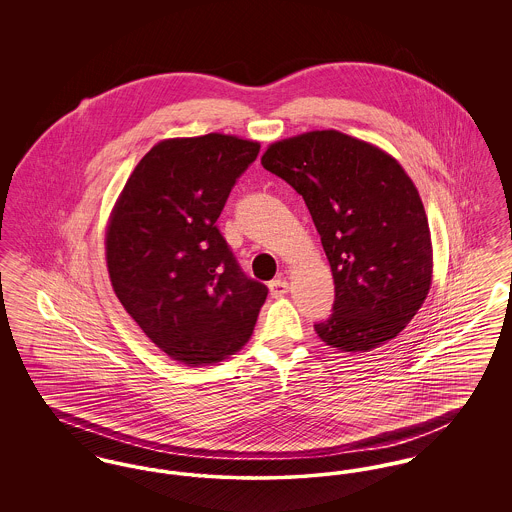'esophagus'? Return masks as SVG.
Instances as JSON below:
<instances>
[{
	"mask_svg": "<svg viewBox=\"0 0 512 512\" xmlns=\"http://www.w3.org/2000/svg\"><path fill=\"white\" fill-rule=\"evenodd\" d=\"M268 288H270V293H272L274 297H282V295H286L288 290H290V286H288V282H286L284 278L272 280V282L268 284Z\"/></svg>",
	"mask_w": 512,
	"mask_h": 512,
	"instance_id": "esophagus-1",
	"label": "esophagus"
}]
</instances>
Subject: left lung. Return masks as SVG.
Segmentation results:
<instances>
[{"mask_svg": "<svg viewBox=\"0 0 512 512\" xmlns=\"http://www.w3.org/2000/svg\"><path fill=\"white\" fill-rule=\"evenodd\" d=\"M261 165L286 180L313 217L332 268V315L318 338L345 353L393 340L432 284L426 211L403 167L363 140L313 130L268 146Z\"/></svg>", "mask_w": 512, "mask_h": 512, "instance_id": "left-lung-1", "label": "left lung"}]
</instances>
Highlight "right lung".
Returning a JSON list of instances; mask_svg holds the SVG:
<instances>
[{
  "label": "right lung",
  "instance_id": "right-lung-1",
  "mask_svg": "<svg viewBox=\"0 0 512 512\" xmlns=\"http://www.w3.org/2000/svg\"><path fill=\"white\" fill-rule=\"evenodd\" d=\"M259 149L217 132L163 140L115 203L105 236L111 286L174 361L219 363L253 334L268 288L245 276L215 222Z\"/></svg>",
  "mask_w": 512,
  "mask_h": 512
}]
</instances>
